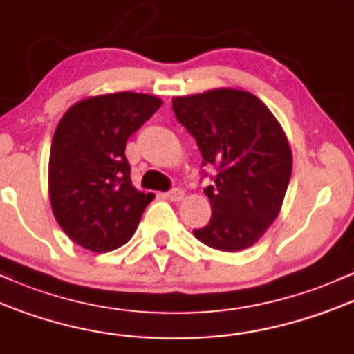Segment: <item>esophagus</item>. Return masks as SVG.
<instances>
[{"instance_id": "1", "label": "esophagus", "mask_w": 354, "mask_h": 354, "mask_svg": "<svg viewBox=\"0 0 354 354\" xmlns=\"http://www.w3.org/2000/svg\"><path fill=\"white\" fill-rule=\"evenodd\" d=\"M167 198L172 202H180L182 198H184V190L182 189H172L167 192Z\"/></svg>"}]
</instances>
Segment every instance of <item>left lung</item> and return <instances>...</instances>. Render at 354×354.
I'll list each match as a JSON object with an SVG mask.
<instances>
[{"label": "left lung", "mask_w": 354, "mask_h": 354, "mask_svg": "<svg viewBox=\"0 0 354 354\" xmlns=\"http://www.w3.org/2000/svg\"><path fill=\"white\" fill-rule=\"evenodd\" d=\"M172 109L196 138L202 165L217 169L214 185L204 189L212 216L194 236L219 251L251 248L279 214L291 178V149L279 122L259 98L234 88L177 97Z\"/></svg>", "instance_id": "1"}]
</instances>
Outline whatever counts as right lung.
I'll use <instances>...</instances> for the list:
<instances>
[{
	"instance_id": "right-lung-1",
	"label": "right lung",
	"mask_w": 354,
	"mask_h": 354,
	"mask_svg": "<svg viewBox=\"0 0 354 354\" xmlns=\"http://www.w3.org/2000/svg\"><path fill=\"white\" fill-rule=\"evenodd\" d=\"M160 105L153 95L120 91L75 103L59 120L50 150V202L59 227L82 248L110 252L137 230L153 194L132 185L125 145Z\"/></svg>"
}]
</instances>
